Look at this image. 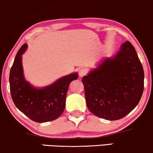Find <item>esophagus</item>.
I'll return each instance as SVG.
<instances>
[{"label": "esophagus", "mask_w": 153, "mask_h": 153, "mask_svg": "<svg viewBox=\"0 0 153 153\" xmlns=\"http://www.w3.org/2000/svg\"><path fill=\"white\" fill-rule=\"evenodd\" d=\"M87 74V71L86 70L85 68H81V69H79L78 72V75L80 77L85 76Z\"/></svg>", "instance_id": "obj_1"}]
</instances>
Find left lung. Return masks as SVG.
Wrapping results in <instances>:
<instances>
[{"mask_svg":"<svg viewBox=\"0 0 153 153\" xmlns=\"http://www.w3.org/2000/svg\"><path fill=\"white\" fill-rule=\"evenodd\" d=\"M88 109L109 120L122 119L140 101L144 72L134 47L128 41L112 58H107L82 79Z\"/></svg>","mask_w":153,"mask_h":153,"instance_id":"obj_1","label":"left lung"}]
</instances>
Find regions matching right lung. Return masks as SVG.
Returning a JSON list of instances; mask_svg holds the SVG:
<instances>
[{
	"label": "right lung",
	"instance_id": "obj_1",
	"mask_svg": "<svg viewBox=\"0 0 153 153\" xmlns=\"http://www.w3.org/2000/svg\"><path fill=\"white\" fill-rule=\"evenodd\" d=\"M27 46L25 44L19 49L10 70L9 79L12 100L17 108L33 121H52L63 113L68 86L78 76L71 74L46 87H33L23 76L21 60Z\"/></svg>",
	"mask_w": 153,
	"mask_h": 153
}]
</instances>
